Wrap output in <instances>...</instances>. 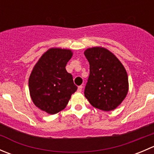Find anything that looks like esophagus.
I'll list each match as a JSON object with an SVG mask.
<instances>
[{
  "mask_svg": "<svg viewBox=\"0 0 154 154\" xmlns=\"http://www.w3.org/2000/svg\"><path fill=\"white\" fill-rule=\"evenodd\" d=\"M82 89H83V86H78V88H77V91H78L79 92H80V91H82Z\"/></svg>",
  "mask_w": 154,
  "mask_h": 154,
  "instance_id": "34e87169",
  "label": "esophagus"
}]
</instances>
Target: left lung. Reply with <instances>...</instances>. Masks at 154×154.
<instances>
[{
	"label": "left lung",
	"mask_w": 154,
	"mask_h": 154,
	"mask_svg": "<svg viewBox=\"0 0 154 154\" xmlns=\"http://www.w3.org/2000/svg\"><path fill=\"white\" fill-rule=\"evenodd\" d=\"M89 63V77L84 94L91 106L103 111L117 108L129 90L128 76L120 60L103 47L84 51Z\"/></svg>",
	"instance_id": "left-lung-1"
}]
</instances>
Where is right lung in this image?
<instances>
[{
	"instance_id": "add662e5",
	"label": "right lung",
	"mask_w": 154,
	"mask_h": 154,
	"mask_svg": "<svg viewBox=\"0 0 154 154\" xmlns=\"http://www.w3.org/2000/svg\"><path fill=\"white\" fill-rule=\"evenodd\" d=\"M72 55L71 50L50 48L31 71L29 77L31 99L35 106L48 114L64 109L71 94L77 91L72 75L66 69Z\"/></svg>"
}]
</instances>
